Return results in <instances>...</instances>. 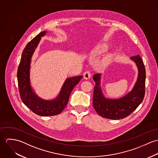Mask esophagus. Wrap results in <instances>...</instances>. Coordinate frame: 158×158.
Wrapping results in <instances>:
<instances>
[{"label":"esophagus","mask_w":158,"mask_h":158,"mask_svg":"<svg viewBox=\"0 0 158 158\" xmlns=\"http://www.w3.org/2000/svg\"><path fill=\"white\" fill-rule=\"evenodd\" d=\"M83 77H84V78L86 79V80L89 79L90 77V72H89V71H86V72H85L84 73V74H83Z\"/></svg>","instance_id":"esophagus-1"}]
</instances>
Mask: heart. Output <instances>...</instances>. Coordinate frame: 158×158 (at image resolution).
<instances>
[{
	"mask_svg": "<svg viewBox=\"0 0 158 158\" xmlns=\"http://www.w3.org/2000/svg\"><path fill=\"white\" fill-rule=\"evenodd\" d=\"M106 48H107V46L105 45V44H99V45H97L95 48H94L91 52H90V55L92 56H98L99 55H100L102 53H103L106 50ZM108 61V58H106L105 59L103 62H102V64H105Z\"/></svg>",
	"mask_w": 158,
	"mask_h": 158,
	"instance_id": "1",
	"label": "heart"
}]
</instances>
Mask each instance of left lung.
I'll use <instances>...</instances> for the list:
<instances>
[{
	"label": "left lung",
	"instance_id": "left-lung-1",
	"mask_svg": "<svg viewBox=\"0 0 158 158\" xmlns=\"http://www.w3.org/2000/svg\"><path fill=\"white\" fill-rule=\"evenodd\" d=\"M130 58L137 67L138 77L133 89L122 98H106L100 88L101 73L93 76V80L96 83L94 88L93 106L96 112L104 118L113 120L123 118L133 113L143 101L146 78L144 64L139 55Z\"/></svg>",
	"mask_w": 158,
	"mask_h": 158
}]
</instances>
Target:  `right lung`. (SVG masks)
<instances>
[{"label": "right lung", "mask_w": 158, "mask_h": 158, "mask_svg": "<svg viewBox=\"0 0 158 158\" xmlns=\"http://www.w3.org/2000/svg\"><path fill=\"white\" fill-rule=\"evenodd\" d=\"M46 33L45 31L41 32L25 46L18 69L17 77L19 94L23 103L37 115L52 116L59 114L63 111L68 105L72 90L83 76L67 78L58 95L55 99L46 100L37 95L30 84V64L32 56L40 43L41 38L45 36Z\"/></svg>", "instance_id": "add662e5"}]
</instances>
